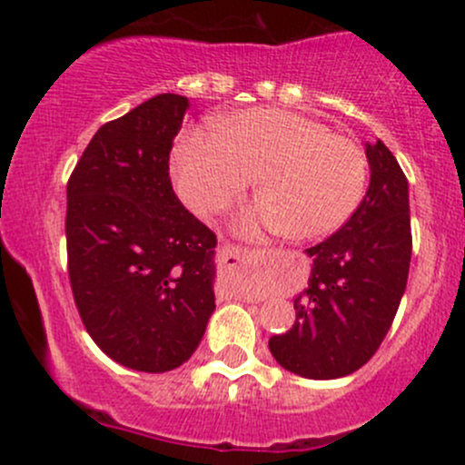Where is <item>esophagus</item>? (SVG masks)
Wrapping results in <instances>:
<instances>
[{"instance_id": "1", "label": "esophagus", "mask_w": 465, "mask_h": 465, "mask_svg": "<svg viewBox=\"0 0 465 465\" xmlns=\"http://www.w3.org/2000/svg\"><path fill=\"white\" fill-rule=\"evenodd\" d=\"M249 251L247 249H238V247H225L223 249V262H225L227 266H236L240 262V258H244Z\"/></svg>"}]
</instances>
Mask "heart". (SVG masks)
I'll return each mask as SVG.
<instances>
[{
	"label": "heart",
	"instance_id": "obj_1",
	"mask_svg": "<svg viewBox=\"0 0 465 465\" xmlns=\"http://www.w3.org/2000/svg\"><path fill=\"white\" fill-rule=\"evenodd\" d=\"M255 174L262 196L238 216V227L314 240L350 221L365 196L370 163L350 137L282 109L238 111L218 131L190 129L173 151L174 185L199 216L227 210Z\"/></svg>",
	"mask_w": 465,
	"mask_h": 465
}]
</instances>
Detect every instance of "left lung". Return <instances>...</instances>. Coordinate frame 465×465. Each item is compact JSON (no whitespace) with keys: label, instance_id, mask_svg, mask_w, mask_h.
<instances>
[{"label":"left lung","instance_id":"left-lung-1","mask_svg":"<svg viewBox=\"0 0 465 465\" xmlns=\"http://www.w3.org/2000/svg\"><path fill=\"white\" fill-rule=\"evenodd\" d=\"M370 188L339 232L306 249L308 288L295 297V323L269 339L273 359L312 381L361 370L391 328L411 262L409 183L391 151L365 146Z\"/></svg>","mask_w":465,"mask_h":465}]
</instances>
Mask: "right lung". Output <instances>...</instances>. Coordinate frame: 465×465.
Instances as JSON below:
<instances>
[{"label":"right lung","instance_id":"1","mask_svg":"<svg viewBox=\"0 0 465 465\" xmlns=\"http://www.w3.org/2000/svg\"><path fill=\"white\" fill-rule=\"evenodd\" d=\"M188 98L159 94L106 122L67 181V266L84 328L137 371L183 365L214 312L216 236L170 183Z\"/></svg>","mask_w":465,"mask_h":465}]
</instances>
